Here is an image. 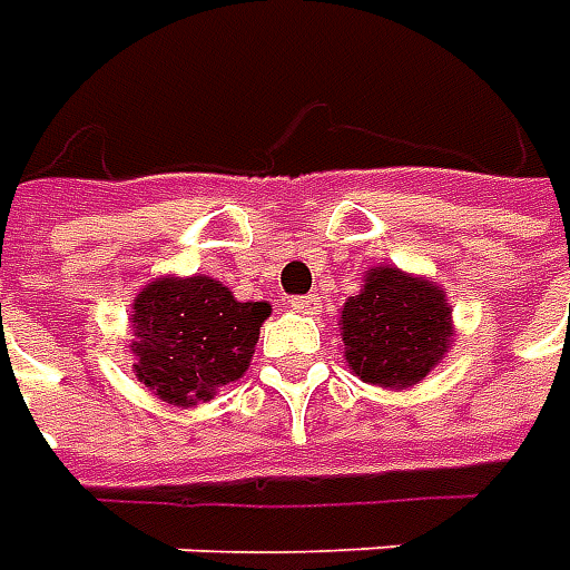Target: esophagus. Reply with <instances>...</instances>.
Wrapping results in <instances>:
<instances>
[{
	"label": "esophagus",
	"mask_w": 570,
	"mask_h": 570,
	"mask_svg": "<svg viewBox=\"0 0 570 570\" xmlns=\"http://www.w3.org/2000/svg\"><path fill=\"white\" fill-rule=\"evenodd\" d=\"M289 308L298 314H314L321 308V296H314V293H308V296H289Z\"/></svg>",
	"instance_id": "obj_1"
}]
</instances>
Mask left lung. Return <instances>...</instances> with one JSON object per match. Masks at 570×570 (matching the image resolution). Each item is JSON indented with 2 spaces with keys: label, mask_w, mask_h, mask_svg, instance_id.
I'll use <instances>...</instances> for the list:
<instances>
[{
  "label": "left lung",
  "mask_w": 570,
  "mask_h": 570,
  "mask_svg": "<svg viewBox=\"0 0 570 570\" xmlns=\"http://www.w3.org/2000/svg\"><path fill=\"white\" fill-rule=\"evenodd\" d=\"M451 308L429 281L373 268L364 293L342 308L345 361L354 376L385 389L420 382L451 348Z\"/></svg>",
  "instance_id": "1"
}]
</instances>
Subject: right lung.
Wrapping results in <instances>:
<instances>
[{"instance_id": "obj_1", "label": "right lung", "mask_w": 570, "mask_h": 570, "mask_svg": "<svg viewBox=\"0 0 570 570\" xmlns=\"http://www.w3.org/2000/svg\"><path fill=\"white\" fill-rule=\"evenodd\" d=\"M268 302H237L213 277H163L135 298V376L169 404H197L240 380Z\"/></svg>"}]
</instances>
